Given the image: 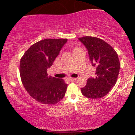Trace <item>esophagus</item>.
<instances>
[{
	"label": "esophagus",
	"mask_w": 135,
	"mask_h": 135,
	"mask_svg": "<svg viewBox=\"0 0 135 135\" xmlns=\"http://www.w3.org/2000/svg\"><path fill=\"white\" fill-rule=\"evenodd\" d=\"M76 79H77V78H70L69 80H70V81H76Z\"/></svg>",
	"instance_id": "34e87169"
}]
</instances>
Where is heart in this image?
Here are the masks:
<instances>
[{"label":"heart","instance_id":"b5f03b06","mask_svg":"<svg viewBox=\"0 0 135 135\" xmlns=\"http://www.w3.org/2000/svg\"><path fill=\"white\" fill-rule=\"evenodd\" d=\"M77 49H78V47H76V48H75V49H74V51H75V50H77Z\"/></svg>","mask_w":135,"mask_h":135}]
</instances>
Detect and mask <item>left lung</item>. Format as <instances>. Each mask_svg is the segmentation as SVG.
I'll use <instances>...</instances> for the list:
<instances>
[{"label": "left lung", "instance_id": "left-lung-1", "mask_svg": "<svg viewBox=\"0 0 135 135\" xmlns=\"http://www.w3.org/2000/svg\"><path fill=\"white\" fill-rule=\"evenodd\" d=\"M88 50L92 66L96 68L95 78H89L81 93L89 99H99L107 95L115 85L120 69L118 54L102 39L91 36L79 38Z\"/></svg>", "mask_w": 135, "mask_h": 135}]
</instances>
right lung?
<instances>
[{
	"mask_svg": "<svg viewBox=\"0 0 135 135\" xmlns=\"http://www.w3.org/2000/svg\"><path fill=\"white\" fill-rule=\"evenodd\" d=\"M67 39H44L34 44L20 61V76L28 93L39 103L55 104L65 96L67 84L62 79L47 76Z\"/></svg>",
	"mask_w": 135,
	"mask_h": 135,
	"instance_id": "right-lung-1",
	"label": "right lung"
}]
</instances>
